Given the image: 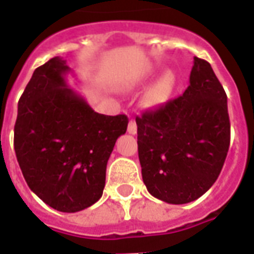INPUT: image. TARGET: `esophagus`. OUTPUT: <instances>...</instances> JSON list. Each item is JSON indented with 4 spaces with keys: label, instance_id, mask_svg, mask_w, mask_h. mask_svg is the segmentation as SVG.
Masks as SVG:
<instances>
[{
    "label": "esophagus",
    "instance_id": "obj_1",
    "mask_svg": "<svg viewBox=\"0 0 254 254\" xmlns=\"http://www.w3.org/2000/svg\"><path fill=\"white\" fill-rule=\"evenodd\" d=\"M127 133H130V134H136L137 133V125H136L134 120H130L129 124H127Z\"/></svg>",
    "mask_w": 254,
    "mask_h": 254
}]
</instances>
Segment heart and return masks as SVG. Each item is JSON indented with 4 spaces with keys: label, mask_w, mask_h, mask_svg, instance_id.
<instances>
[{
    "label": "heart",
    "mask_w": 254,
    "mask_h": 254,
    "mask_svg": "<svg viewBox=\"0 0 254 254\" xmlns=\"http://www.w3.org/2000/svg\"><path fill=\"white\" fill-rule=\"evenodd\" d=\"M174 83H176L174 73L171 72V70H166L158 78V81L147 91V94H145V103L148 106L163 103L167 99V96L170 95L171 89L174 87Z\"/></svg>",
    "instance_id": "heart-1"
}]
</instances>
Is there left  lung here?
<instances>
[{
    "label": "left lung",
    "instance_id": "left-lung-1",
    "mask_svg": "<svg viewBox=\"0 0 254 254\" xmlns=\"http://www.w3.org/2000/svg\"><path fill=\"white\" fill-rule=\"evenodd\" d=\"M136 124L141 176L152 196L187 204L218 180L230 145L227 95L205 60L194 57L180 98L145 111Z\"/></svg>",
    "mask_w": 254,
    "mask_h": 254
}]
</instances>
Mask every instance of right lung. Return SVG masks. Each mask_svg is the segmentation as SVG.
<instances>
[{"label": "right lung", "mask_w": 254, "mask_h": 254, "mask_svg": "<svg viewBox=\"0 0 254 254\" xmlns=\"http://www.w3.org/2000/svg\"><path fill=\"white\" fill-rule=\"evenodd\" d=\"M61 57L36 67L19 100L14 152L27 185L61 212H77L99 200L106 166L127 116L92 110L65 80Z\"/></svg>", "instance_id": "add662e5"}]
</instances>
